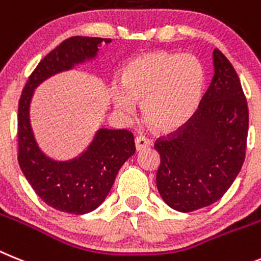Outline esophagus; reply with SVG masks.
I'll use <instances>...</instances> for the list:
<instances>
[{"instance_id": "34e87169", "label": "esophagus", "mask_w": 261, "mask_h": 261, "mask_svg": "<svg viewBox=\"0 0 261 261\" xmlns=\"http://www.w3.org/2000/svg\"><path fill=\"white\" fill-rule=\"evenodd\" d=\"M149 139H147L146 137H137L135 138V147H137L138 151H140V149L146 148V147L149 146Z\"/></svg>"}]
</instances>
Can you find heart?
<instances>
[{
	"mask_svg": "<svg viewBox=\"0 0 261 261\" xmlns=\"http://www.w3.org/2000/svg\"><path fill=\"white\" fill-rule=\"evenodd\" d=\"M203 69L192 55L148 52L133 59L122 74V87L113 89L115 108L123 114L142 103L144 121L160 133L182 127L199 106Z\"/></svg>",
	"mask_w": 261,
	"mask_h": 261,
	"instance_id": "1",
	"label": "heart"
}]
</instances>
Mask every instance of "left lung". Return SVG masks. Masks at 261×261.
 <instances>
[{"instance_id":"obj_1","label":"left lung","mask_w":261,"mask_h":261,"mask_svg":"<svg viewBox=\"0 0 261 261\" xmlns=\"http://www.w3.org/2000/svg\"><path fill=\"white\" fill-rule=\"evenodd\" d=\"M214 76L190 121L156 139V185L164 202L189 213L218 201L246 158L248 106L239 77L218 48Z\"/></svg>"}]
</instances>
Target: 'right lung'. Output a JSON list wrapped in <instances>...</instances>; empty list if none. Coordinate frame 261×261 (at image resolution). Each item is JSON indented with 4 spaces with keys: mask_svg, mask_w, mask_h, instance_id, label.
I'll use <instances>...</instances> for the list:
<instances>
[{
    "mask_svg": "<svg viewBox=\"0 0 261 261\" xmlns=\"http://www.w3.org/2000/svg\"><path fill=\"white\" fill-rule=\"evenodd\" d=\"M110 39L72 36L40 60L30 74L18 105V163L24 177L43 202L69 214H85L103 202L115 176L135 152L128 130H99L87 152L76 160L56 163L40 152L29 119L34 88L51 74L69 69L74 63L93 58Z\"/></svg>",
    "mask_w": 261,
    "mask_h": 261,
    "instance_id": "1",
    "label": "right lung"
}]
</instances>
